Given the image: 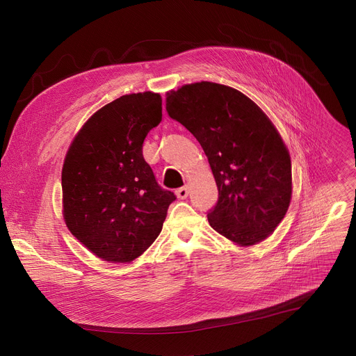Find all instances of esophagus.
Listing matches in <instances>:
<instances>
[{
    "label": "esophagus",
    "mask_w": 356,
    "mask_h": 356,
    "mask_svg": "<svg viewBox=\"0 0 356 356\" xmlns=\"http://www.w3.org/2000/svg\"><path fill=\"white\" fill-rule=\"evenodd\" d=\"M188 187H187V185H185V187H181V188H178L177 191H175V194H177V197L179 198V200H185V198H187L188 197Z\"/></svg>",
    "instance_id": "obj_1"
}]
</instances>
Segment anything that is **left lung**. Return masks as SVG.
<instances>
[{
	"instance_id": "8db88e82",
	"label": "left lung",
	"mask_w": 356,
	"mask_h": 356,
	"mask_svg": "<svg viewBox=\"0 0 356 356\" xmlns=\"http://www.w3.org/2000/svg\"><path fill=\"white\" fill-rule=\"evenodd\" d=\"M166 111L194 134L211 166L218 200L210 226L241 246L273 234L293 182L289 149L268 115L241 91L207 81L169 91Z\"/></svg>"
}]
</instances>
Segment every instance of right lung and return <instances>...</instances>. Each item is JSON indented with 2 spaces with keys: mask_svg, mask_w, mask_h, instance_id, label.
Returning a JSON list of instances; mask_svg holds the SVG:
<instances>
[{
  "mask_svg": "<svg viewBox=\"0 0 356 356\" xmlns=\"http://www.w3.org/2000/svg\"><path fill=\"white\" fill-rule=\"evenodd\" d=\"M162 120V98L138 92L95 111L76 133L62 168L63 218L95 257L131 262L159 236L177 198L143 158L147 133Z\"/></svg>",
  "mask_w": 356,
  "mask_h": 356,
  "instance_id": "1",
  "label": "right lung"
}]
</instances>
